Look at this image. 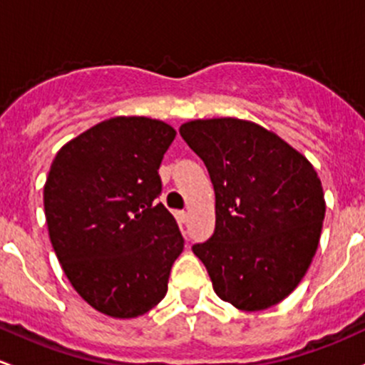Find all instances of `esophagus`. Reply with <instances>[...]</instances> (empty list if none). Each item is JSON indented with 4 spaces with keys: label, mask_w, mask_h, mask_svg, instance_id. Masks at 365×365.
Masks as SVG:
<instances>
[{
    "label": "esophagus",
    "mask_w": 365,
    "mask_h": 365,
    "mask_svg": "<svg viewBox=\"0 0 365 365\" xmlns=\"http://www.w3.org/2000/svg\"><path fill=\"white\" fill-rule=\"evenodd\" d=\"M175 216H178L179 225H184L187 221V212H186V210H179V212L175 214Z\"/></svg>",
    "instance_id": "obj_1"
}]
</instances>
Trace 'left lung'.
<instances>
[{
  "instance_id": "8db88e82",
  "label": "left lung",
  "mask_w": 365,
  "mask_h": 365,
  "mask_svg": "<svg viewBox=\"0 0 365 365\" xmlns=\"http://www.w3.org/2000/svg\"><path fill=\"white\" fill-rule=\"evenodd\" d=\"M179 133L205 163L216 195L212 237L191 247L216 295L240 311L281 302L320 242L325 198L317 170L283 138L244 119H197Z\"/></svg>"
}]
</instances>
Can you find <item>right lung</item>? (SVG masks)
Instances as JSON below:
<instances>
[{
    "mask_svg": "<svg viewBox=\"0 0 365 365\" xmlns=\"http://www.w3.org/2000/svg\"><path fill=\"white\" fill-rule=\"evenodd\" d=\"M175 130L119 115L63 145L43 186L48 237L78 295L112 318H137L168 288L184 239L158 204L163 155Z\"/></svg>",
    "mask_w": 365,
    "mask_h": 365,
    "instance_id": "obj_1",
    "label": "right lung"
}]
</instances>
